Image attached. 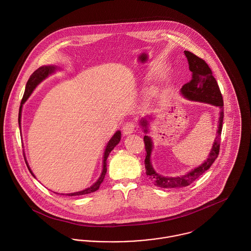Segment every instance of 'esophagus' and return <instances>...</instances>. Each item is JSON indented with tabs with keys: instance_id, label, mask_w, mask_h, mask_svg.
I'll return each instance as SVG.
<instances>
[{
	"instance_id": "esophagus-1",
	"label": "esophagus",
	"mask_w": 251,
	"mask_h": 251,
	"mask_svg": "<svg viewBox=\"0 0 251 251\" xmlns=\"http://www.w3.org/2000/svg\"><path fill=\"white\" fill-rule=\"evenodd\" d=\"M134 128H135V124L133 122H128L123 126V132L125 135H128L134 131Z\"/></svg>"
}]
</instances>
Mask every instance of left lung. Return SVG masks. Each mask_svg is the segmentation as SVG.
<instances>
[{
	"mask_svg": "<svg viewBox=\"0 0 251 251\" xmlns=\"http://www.w3.org/2000/svg\"><path fill=\"white\" fill-rule=\"evenodd\" d=\"M185 57L188 61L189 71L191 72V80L184 84L180 89L181 95L194 101H200L204 103H209L212 105L217 106L220 109L219 120H218V129L217 135L213 145V148L210 151L208 158L197 168L192 169L185 175L179 177H163L158 175L151 166V153L152 151V142L151 137L148 135L144 136L145 149L147 151L145 158V168L146 174L148 178L154 183V185L163 188H173V187H184L192 183L196 179H198L203 173H205L215 162L216 157L219 153L220 147V136L222 130V123H223V99L220 93L219 87L215 77L213 76V72L209 68L208 64L198 56L194 55L189 51H184ZM140 125L143 127L144 131L148 132L149 123L146 119L140 121Z\"/></svg>",
	"mask_w": 251,
	"mask_h": 251,
	"instance_id": "obj_1",
	"label": "left lung"
}]
</instances>
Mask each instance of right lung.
<instances>
[{"label":"right lung","instance_id":"add662e5","mask_svg":"<svg viewBox=\"0 0 251 251\" xmlns=\"http://www.w3.org/2000/svg\"><path fill=\"white\" fill-rule=\"evenodd\" d=\"M55 70H56V67H53V66H44V67H41V68L37 69L36 72H34V73L30 76V78H29V80H28V82H27V85H26V89H25V93H24L23 99H22V100H21V105H20V108H19V115H18V124H19V127H20V124H21V112H22L23 104H24L25 101L28 100V98L31 96V94L33 93V91L36 89V86H37L42 80H44L49 74H51V73H53V72H55ZM121 135H122V134H121V131L118 130V131L114 134V136H113V137L109 140V142H108L106 149H105V151H104V156H103V169H102V173H101L100 179H98L92 186H90V187H88V188H86V189H84V190H82V191H78V192H74V193H69V194H67V195H69V196L85 195V194H89V193L95 192V191H97V190L100 188L101 182H102L103 179H104L106 171H107V167H106V166H107V163H106V162H107L108 155H109V153L111 152V151L120 142V140H121ZM26 164H27V167H28L29 171L31 172V174L35 177V175L32 173V171H31V169H30V167L28 166V163H26ZM57 194H58V193H57ZM63 195H64V194H63ZM65 195H66V194H65Z\"/></svg>","mask_w":251,"mask_h":251}]
</instances>
